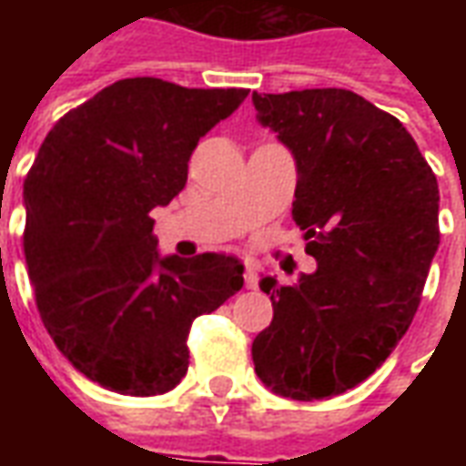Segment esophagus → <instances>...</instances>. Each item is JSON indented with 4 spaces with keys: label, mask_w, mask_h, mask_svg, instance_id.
<instances>
[{
    "label": "esophagus",
    "mask_w": 466,
    "mask_h": 466,
    "mask_svg": "<svg viewBox=\"0 0 466 466\" xmlns=\"http://www.w3.org/2000/svg\"><path fill=\"white\" fill-rule=\"evenodd\" d=\"M244 284H247V289H257V287H259V272H257V264H247V269H244Z\"/></svg>",
    "instance_id": "34e87169"
}]
</instances>
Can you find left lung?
Segmentation results:
<instances>
[{"instance_id": "obj_1", "label": "left lung", "mask_w": 466, "mask_h": 466, "mask_svg": "<svg viewBox=\"0 0 466 466\" xmlns=\"http://www.w3.org/2000/svg\"><path fill=\"white\" fill-rule=\"evenodd\" d=\"M257 119L297 164L292 219L312 274L259 287L274 307L257 377L297 401L344 394L410 329L440 247V187L411 134L350 89L252 95Z\"/></svg>"}]
</instances>
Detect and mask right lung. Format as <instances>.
Here are the masks:
<instances>
[{
	"label": "right lung",
	"mask_w": 466,
	"mask_h": 466,
	"mask_svg": "<svg viewBox=\"0 0 466 466\" xmlns=\"http://www.w3.org/2000/svg\"><path fill=\"white\" fill-rule=\"evenodd\" d=\"M247 89L119 79L66 112L25 179V257L56 350L105 390L154 397L189 367L187 334L242 289L234 254L162 257L154 207L187 184V162Z\"/></svg>",
	"instance_id": "1"
}]
</instances>
